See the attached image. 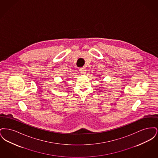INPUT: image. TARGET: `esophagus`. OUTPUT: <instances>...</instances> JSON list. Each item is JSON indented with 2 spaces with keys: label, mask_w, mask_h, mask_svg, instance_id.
<instances>
[{
  "label": "esophagus",
  "mask_w": 158,
  "mask_h": 158,
  "mask_svg": "<svg viewBox=\"0 0 158 158\" xmlns=\"http://www.w3.org/2000/svg\"><path fill=\"white\" fill-rule=\"evenodd\" d=\"M79 72L82 75H85L86 73V69L84 68H80L79 69Z\"/></svg>",
  "instance_id": "obj_1"
}]
</instances>
